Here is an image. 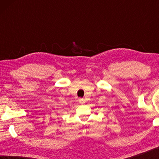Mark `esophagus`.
I'll list each match as a JSON object with an SVG mask.
<instances>
[{"instance_id":"34e87169","label":"esophagus","mask_w":159,"mask_h":159,"mask_svg":"<svg viewBox=\"0 0 159 159\" xmlns=\"http://www.w3.org/2000/svg\"><path fill=\"white\" fill-rule=\"evenodd\" d=\"M79 102L80 103H84V100L83 98H80L79 99Z\"/></svg>"}]
</instances>
